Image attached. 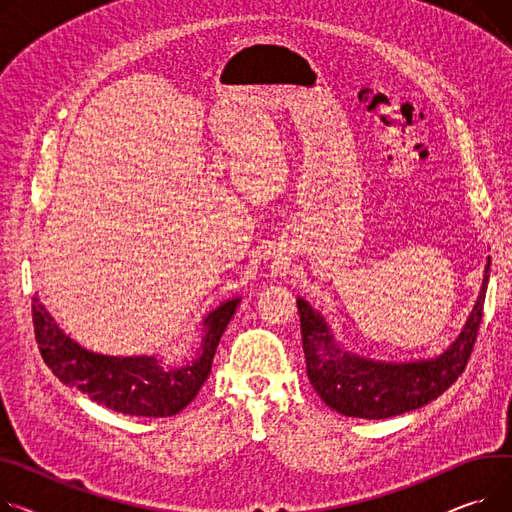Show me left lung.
<instances>
[{
	"instance_id": "8db88e82",
	"label": "left lung",
	"mask_w": 512,
	"mask_h": 512,
	"mask_svg": "<svg viewBox=\"0 0 512 512\" xmlns=\"http://www.w3.org/2000/svg\"><path fill=\"white\" fill-rule=\"evenodd\" d=\"M490 280V257L484 269L480 296L455 342L434 358L385 362L348 352L337 342L325 317L309 300L296 298L306 374L319 397L348 418L385 420L434 401L465 370L482 323Z\"/></svg>"
}]
</instances>
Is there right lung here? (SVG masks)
<instances>
[{"label":"right lung","mask_w":512,"mask_h":512,"mask_svg":"<svg viewBox=\"0 0 512 512\" xmlns=\"http://www.w3.org/2000/svg\"><path fill=\"white\" fill-rule=\"evenodd\" d=\"M241 304L228 298L203 319L197 358L166 368L158 356H107L86 350L55 323L45 304L32 298V323L39 350L55 377L113 412L166 418L187 407L208 381L220 337Z\"/></svg>","instance_id":"add662e5"}]
</instances>
